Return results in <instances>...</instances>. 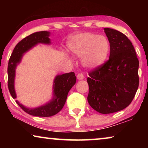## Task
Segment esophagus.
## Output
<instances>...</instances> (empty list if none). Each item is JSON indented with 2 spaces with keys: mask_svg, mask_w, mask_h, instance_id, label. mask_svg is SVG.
<instances>
[{
  "mask_svg": "<svg viewBox=\"0 0 148 148\" xmlns=\"http://www.w3.org/2000/svg\"><path fill=\"white\" fill-rule=\"evenodd\" d=\"M77 78L79 80H82L84 79V75L83 73H78L77 75Z\"/></svg>",
  "mask_w": 148,
  "mask_h": 148,
  "instance_id": "34e87169",
  "label": "esophagus"
}]
</instances>
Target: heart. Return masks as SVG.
<instances>
[{"label": "heart", "instance_id": "heart-1", "mask_svg": "<svg viewBox=\"0 0 148 148\" xmlns=\"http://www.w3.org/2000/svg\"><path fill=\"white\" fill-rule=\"evenodd\" d=\"M70 51L79 56L85 66L94 69L102 65L110 51V43L104 36L82 33L72 38L68 42Z\"/></svg>", "mask_w": 148, "mask_h": 148}]
</instances>
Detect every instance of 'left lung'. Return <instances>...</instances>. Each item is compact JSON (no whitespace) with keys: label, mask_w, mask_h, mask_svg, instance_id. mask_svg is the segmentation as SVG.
Segmentation results:
<instances>
[{"label":"left lung","mask_w":148,"mask_h":148,"mask_svg":"<svg viewBox=\"0 0 148 148\" xmlns=\"http://www.w3.org/2000/svg\"><path fill=\"white\" fill-rule=\"evenodd\" d=\"M110 52L108 60L89 72L88 101L101 114L122 110L131 104L139 86V60L125 34L104 28Z\"/></svg>","instance_id":"8db88e82"}]
</instances>
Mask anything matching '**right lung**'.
<instances>
[{
    "mask_svg": "<svg viewBox=\"0 0 148 148\" xmlns=\"http://www.w3.org/2000/svg\"><path fill=\"white\" fill-rule=\"evenodd\" d=\"M49 32L46 31L38 32L21 40L14 48L13 53L9 58L8 64V88L13 98H16L14 89V79L17 64L21 61L23 54L38 43L50 44ZM76 76L74 72L64 73L56 77L54 84V98L51 102L44 106L34 109L25 108L16 100L17 104L27 114L32 116L48 117L57 114L61 110L65 104L68 93L73 86L75 84Z\"/></svg>",
    "mask_w": 148,
    "mask_h": 148,
    "instance_id": "add662e5",
    "label": "right lung"
}]
</instances>
